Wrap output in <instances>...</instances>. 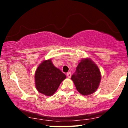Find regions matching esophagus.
Masks as SVG:
<instances>
[{"mask_svg": "<svg viewBox=\"0 0 128 128\" xmlns=\"http://www.w3.org/2000/svg\"><path fill=\"white\" fill-rule=\"evenodd\" d=\"M67 77L70 78L71 77V76H72V73L70 72H68L67 73Z\"/></svg>", "mask_w": 128, "mask_h": 128, "instance_id": "esophagus-1", "label": "esophagus"}]
</instances>
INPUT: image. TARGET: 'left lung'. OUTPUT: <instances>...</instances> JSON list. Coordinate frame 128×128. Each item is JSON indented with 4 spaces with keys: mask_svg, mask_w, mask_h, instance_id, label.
<instances>
[{
    "mask_svg": "<svg viewBox=\"0 0 128 128\" xmlns=\"http://www.w3.org/2000/svg\"><path fill=\"white\" fill-rule=\"evenodd\" d=\"M76 88L84 96L93 93L98 88L101 80L99 68L90 58L82 59L72 76Z\"/></svg>",
    "mask_w": 128,
    "mask_h": 128,
    "instance_id": "left-lung-1",
    "label": "left lung"
}]
</instances>
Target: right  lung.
I'll use <instances>...</instances> for the list:
<instances>
[{
    "label": "right lung",
    "instance_id": "right-lung-1",
    "mask_svg": "<svg viewBox=\"0 0 128 128\" xmlns=\"http://www.w3.org/2000/svg\"><path fill=\"white\" fill-rule=\"evenodd\" d=\"M66 76L53 64L50 59L43 61L35 73V84L38 92L48 96L54 94Z\"/></svg>",
    "mask_w": 128,
    "mask_h": 128
}]
</instances>
